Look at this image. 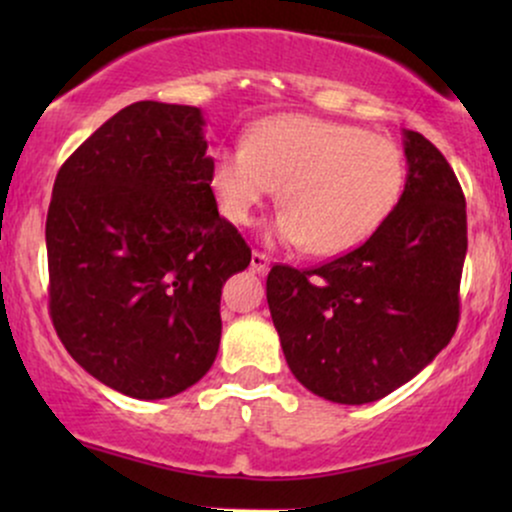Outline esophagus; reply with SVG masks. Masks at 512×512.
I'll list each match as a JSON object with an SVG mask.
<instances>
[{
	"mask_svg": "<svg viewBox=\"0 0 512 512\" xmlns=\"http://www.w3.org/2000/svg\"><path fill=\"white\" fill-rule=\"evenodd\" d=\"M250 269H252V272H257V274H267L269 272V257L260 250H252Z\"/></svg>",
	"mask_w": 512,
	"mask_h": 512,
	"instance_id": "1",
	"label": "esophagus"
}]
</instances>
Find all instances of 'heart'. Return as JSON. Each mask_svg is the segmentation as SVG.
Listing matches in <instances>:
<instances>
[{
	"instance_id": "1",
	"label": "heart",
	"mask_w": 512,
	"mask_h": 512,
	"mask_svg": "<svg viewBox=\"0 0 512 512\" xmlns=\"http://www.w3.org/2000/svg\"><path fill=\"white\" fill-rule=\"evenodd\" d=\"M221 214L248 226L279 187L269 238L320 257L361 245L395 207L404 182L397 144L383 134L313 115H274L252 125L243 146L211 161Z\"/></svg>"
}]
</instances>
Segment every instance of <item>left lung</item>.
<instances>
[{"label": "left lung", "instance_id": "1", "mask_svg": "<svg viewBox=\"0 0 512 512\" xmlns=\"http://www.w3.org/2000/svg\"><path fill=\"white\" fill-rule=\"evenodd\" d=\"M407 182L356 250L315 269L274 264L267 303L298 383L337 404H368L409 383L460 322L467 211L450 163L404 129Z\"/></svg>", "mask_w": 512, "mask_h": 512}]
</instances>
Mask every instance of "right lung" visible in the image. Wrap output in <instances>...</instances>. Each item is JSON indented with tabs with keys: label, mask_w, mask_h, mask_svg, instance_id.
<instances>
[{
	"label": "right lung",
	"mask_w": 512,
	"mask_h": 512,
	"mask_svg": "<svg viewBox=\"0 0 512 512\" xmlns=\"http://www.w3.org/2000/svg\"><path fill=\"white\" fill-rule=\"evenodd\" d=\"M202 110L139 101L64 161L45 223L50 317L86 373L134 399L207 375L221 289L250 248L219 216Z\"/></svg>",
	"instance_id": "right-lung-1"
}]
</instances>
